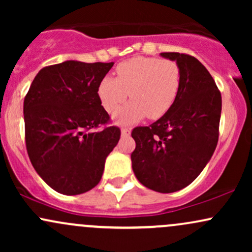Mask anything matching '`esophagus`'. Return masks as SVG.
<instances>
[{"label": "esophagus", "mask_w": 252, "mask_h": 252, "mask_svg": "<svg viewBox=\"0 0 252 252\" xmlns=\"http://www.w3.org/2000/svg\"><path fill=\"white\" fill-rule=\"evenodd\" d=\"M130 132H131L130 128H122V130H121V134H122L123 137H126V136H129Z\"/></svg>", "instance_id": "obj_1"}]
</instances>
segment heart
Segmentation results:
<instances>
[{"mask_svg":"<svg viewBox=\"0 0 252 252\" xmlns=\"http://www.w3.org/2000/svg\"><path fill=\"white\" fill-rule=\"evenodd\" d=\"M116 74L117 78H103L97 94L105 111L115 114L130 92L132 100L115 117L120 124L137 122L144 116L152 120L162 117L180 91V67L173 60L136 57L118 63Z\"/></svg>","mask_w":252,"mask_h":252,"instance_id":"b5f03b06","label":"heart"}]
</instances>
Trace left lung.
Returning a JSON list of instances; mask_svg holds the SVG:
<instances>
[{
    "mask_svg": "<svg viewBox=\"0 0 252 252\" xmlns=\"http://www.w3.org/2000/svg\"><path fill=\"white\" fill-rule=\"evenodd\" d=\"M181 85L176 100L160 120L131 131L136 148L131 163L147 189L172 193L185 189L205 168L218 143L221 94L210 72L194 57L176 52Z\"/></svg>",
    "mask_w": 252,
    "mask_h": 252,
    "instance_id": "left-lung-1",
    "label": "left lung"
}]
</instances>
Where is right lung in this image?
Returning a JSON list of instances; mask_svg holds the SVG:
<instances>
[{
  "mask_svg": "<svg viewBox=\"0 0 252 252\" xmlns=\"http://www.w3.org/2000/svg\"><path fill=\"white\" fill-rule=\"evenodd\" d=\"M114 63L67 60L46 66L25 97L26 148L34 169L57 192L76 195L97 186L121 137L98 98ZM100 125L106 126L95 131Z\"/></svg>",
  "mask_w": 252,
  "mask_h": 252,
  "instance_id": "add662e5",
  "label": "right lung"
}]
</instances>
